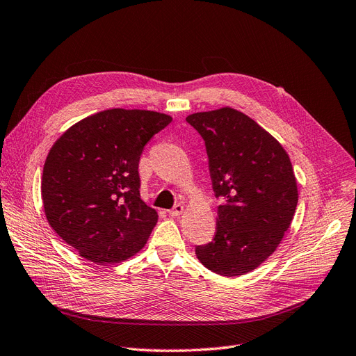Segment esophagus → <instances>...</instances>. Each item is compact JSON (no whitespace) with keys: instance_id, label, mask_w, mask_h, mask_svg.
<instances>
[{"instance_id":"1","label":"esophagus","mask_w":356,"mask_h":356,"mask_svg":"<svg viewBox=\"0 0 356 356\" xmlns=\"http://www.w3.org/2000/svg\"><path fill=\"white\" fill-rule=\"evenodd\" d=\"M183 211H184V207L180 205V204H177L172 211H168V215H170V216H180V215L183 213Z\"/></svg>"}]
</instances>
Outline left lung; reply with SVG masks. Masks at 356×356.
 Returning a JSON list of instances; mask_svg holds the SVG:
<instances>
[{"label": "left lung", "mask_w": 356, "mask_h": 356, "mask_svg": "<svg viewBox=\"0 0 356 356\" xmlns=\"http://www.w3.org/2000/svg\"><path fill=\"white\" fill-rule=\"evenodd\" d=\"M204 138L218 207L216 233L197 245L200 264L231 277L254 270L289 228L298 188L284 147L247 115L222 107L186 118Z\"/></svg>", "instance_id": "obj_1"}]
</instances>
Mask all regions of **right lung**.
Instances as JSON below:
<instances>
[{"label": "right lung", "instance_id": "1", "mask_svg": "<svg viewBox=\"0 0 356 356\" xmlns=\"http://www.w3.org/2000/svg\"><path fill=\"white\" fill-rule=\"evenodd\" d=\"M172 116L109 109L76 122L43 165L42 200L55 233L97 265L127 260L145 245L157 211L140 195L141 154Z\"/></svg>", "mask_w": 356, "mask_h": 356}]
</instances>
